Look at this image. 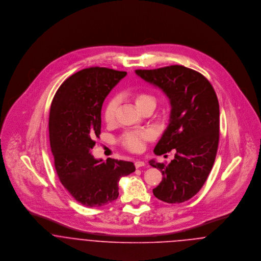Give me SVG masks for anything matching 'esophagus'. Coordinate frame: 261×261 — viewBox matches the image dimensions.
<instances>
[{
    "mask_svg": "<svg viewBox=\"0 0 261 261\" xmlns=\"http://www.w3.org/2000/svg\"><path fill=\"white\" fill-rule=\"evenodd\" d=\"M135 166H136V168H137V169H139V168L145 167V166H146V163H145V162H143V161L138 160V161H136V162H135Z\"/></svg>",
    "mask_w": 261,
    "mask_h": 261,
    "instance_id": "esophagus-1",
    "label": "esophagus"
}]
</instances>
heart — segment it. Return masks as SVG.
I'll return each instance as SVG.
<instances>
[{
	"label": "heart",
	"mask_w": 261,
	"mask_h": 261,
	"mask_svg": "<svg viewBox=\"0 0 261 261\" xmlns=\"http://www.w3.org/2000/svg\"><path fill=\"white\" fill-rule=\"evenodd\" d=\"M133 98L135 100V103H136L138 110L142 109L143 107H145L148 103H154V100L150 95L147 93H143V92L134 94ZM116 108H117L116 98L110 99L109 102L107 103V106L105 108V112H103L105 120L107 122L111 123L114 120ZM150 139H151V135L147 132L146 133L129 132V133H126L123 135V137L121 138V144L125 149H127L130 151H140L144 148V143Z\"/></svg>",
	"instance_id": "heart-1"
}]
</instances>
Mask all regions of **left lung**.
Segmentation results:
<instances>
[{
	"mask_svg": "<svg viewBox=\"0 0 261 261\" xmlns=\"http://www.w3.org/2000/svg\"><path fill=\"white\" fill-rule=\"evenodd\" d=\"M147 82L161 88L171 105L170 122L153 152L175 149V159L165 164L149 161L163 180L152 190L161 201L175 204L194 197L206 182L219 143V103L204 75L182 65L136 70Z\"/></svg>",
	"mask_w": 261,
	"mask_h": 261,
	"instance_id": "1",
	"label": "left lung"
}]
</instances>
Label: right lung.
<instances>
[{
	"mask_svg": "<svg viewBox=\"0 0 261 261\" xmlns=\"http://www.w3.org/2000/svg\"><path fill=\"white\" fill-rule=\"evenodd\" d=\"M126 75L106 67H89L68 77L56 91L49 114V138L61 184L77 202L101 207L118 197L121 177L136 171L134 163L90 153L101 129L102 103Z\"/></svg>",
	"mask_w": 261,
	"mask_h": 261,
	"instance_id": "right-lung-1",
	"label": "right lung"
}]
</instances>
